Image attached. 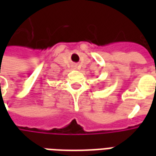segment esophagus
I'll return each mask as SVG.
<instances>
[{
	"label": "esophagus",
	"mask_w": 156,
	"mask_h": 156,
	"mask_svg": "<svg viewBox=\"0 0 156 156\" xmlns=\"http://www.w3.org/2000/svg\"><path fill=\"white\" fill-rule=\"evenodd\" d=\"M73 68H77V66H76V65H74V66H73Z\"/></svg>",
	"instance_id": "esophagus-1"
}]
</instances>
